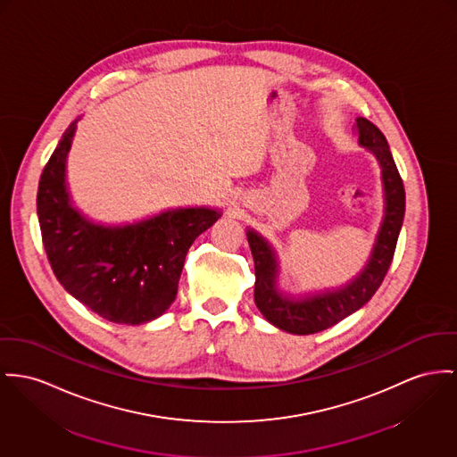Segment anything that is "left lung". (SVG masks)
<instances>
[{
    "instance_id": "left-lung-1",
    "label": "left lung",
    "mask_w": 457,
    "mask_h": 457,
    "mask_svg": "<svg viewBox=\"0 0 457 457\" xmlns=\"http://www.w3.org/2000/svg\"><path fill=\"white\" fill-rule=\"evenodd\" d=\"M355 128L359 144L374 154L381 166L385 190V216L361 274L339 287L291 296L278 289V260L274 245L256 230H245L254 260V303L270 324L291 335H313L324 331L362 308L381 286L394 260L396 239L405 213L403 183L388 142L379 128L365 118H357Z\"/></svg>"
}]
</instances>
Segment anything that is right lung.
<instances>
[{"label":"right lung","instance_id":"1","mask_svg":"<svg viewBox=\"0 0 457 457\" xmlns=\"http://www.w3.org/2000/svg\"><path fill=\"white\" fill-rule=\"evenodd\" d=\"M71 122L37 187V218L52 270L69 295L116 324H145L175 302L192 243L221 210L175 208L149 218L104 225L71 197L65 162L78 128Z\"/></svg>","mask_w":457,"mask_h":457}]
</instances>
